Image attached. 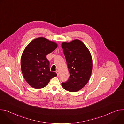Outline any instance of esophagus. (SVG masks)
Listing matches in <instances>:
<instances>
[{
  "label": "esophagus",
  "instance_id": "obj_1",
  "mask_svg": "<svg viewBox=\"0 0 124 124\" xmlns=\"http://www.w3.org/2000/svg\"><path fill=\"white\" fill-rule=\"evenodd\" d=\"M56 73L57 74V76H59V72L58 71V70H56Z\"/></svg>",
  "mask_w": 124,
  "mask_h": 124
}]
</instances>
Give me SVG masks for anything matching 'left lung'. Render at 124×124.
<instances>
[{
    "mask_svg": "<svg viewBox=\"0 0 124 124\" xmlns=\"http://www.w3.org/2000/svg\"><path fill=\"white\" fill-rule=\"evenodd\" d=\"M62 47L70 74L68 80L62 82L63 88L70 92H77L89 80L92 70V59L89 50L80 40L63 42Z\"/></svg>",
    "mask_w": 124,
    "mask_h": 124,
    "instance_id": "8db88e82",
    "label": "left lung"
}]
</instances>
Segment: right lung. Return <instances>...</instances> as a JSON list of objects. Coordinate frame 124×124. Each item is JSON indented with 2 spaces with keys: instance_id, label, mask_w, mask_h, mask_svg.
I'll return each mask as SVG.
<instances>
[{
  "instance_id": "1",
  "label": "right lung",
  "mask_w": 124,
  "mask_h": 124,
  "mask_svg": "<svg viewBox=\"0 0 124 124\" xmlns=\"http://www.w3.org/2000/svg\"><path fill=\"white\" fill-rule=\"evenodd\" d=\"M57 44L45 38L32 41L24 49L21 58V69L26 82L33 88L40 89L47 85L50 79L57 76L50 72L46 56L54 51Z\"/></svg>"
}]
</instances>
